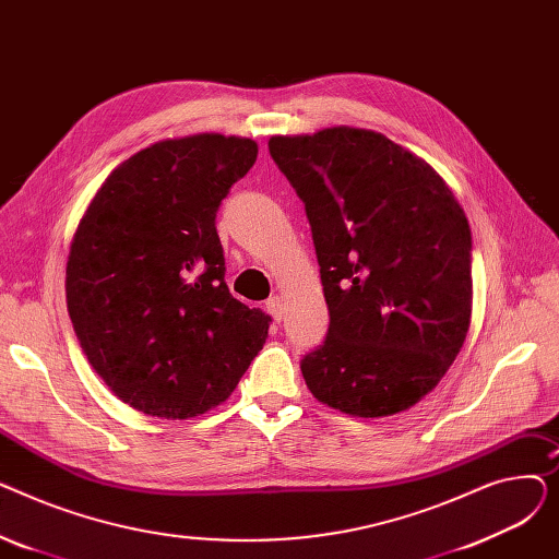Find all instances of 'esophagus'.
<instances>
[{
  "mask_svg": "<svg viewBox=\"0 0 559 559\" xmlns=\"http://www.w3.org/2000/svg\"><path fill=\"white\" fill-rule=\"evenodd\" d=\"M283 310H285V304H283L281 297H272V299L267 301V312H270L276 321L283 319Z\"/></svg>",
  "mask_w": 559,
  "mask_h": 559,
  "instance_id": "34e87169",
  "label": "esophagus"
}]
</instances>
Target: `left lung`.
Here are the masks:
<instances>
[{
    "mask_svg": "<svg viewBox=\"0 0 559 559\" xmlns=\"http://www.w3.org/2000/svg\"><path fill=\"white\" fill-rule=\"evenodd\" d=\"M306 203L331 312L301 360L312 396L348 417H392L437 388L474 308L472 228L424 158L388 135L331 127L272 135Z\"/></svg>",
    "mask_w": 559,
    "mask_h": 559,
    "instance_id": "left-lung-1",
    "label": "left lung"
}]
</instances>
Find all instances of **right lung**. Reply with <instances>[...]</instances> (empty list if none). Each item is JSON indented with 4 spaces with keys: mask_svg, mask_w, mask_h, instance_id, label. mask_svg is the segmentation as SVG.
I'll use <instances>...</instances> for the list:
<instances>
[{
    "mask_svg": "<svg viewBox=\"0 0 559 559\" xmlns=\"http://www.w3.org/2000/svg\"><path fill=\"white\" fill-rule=\"evenodd\" d=\"M258 142L197 133L144 146L87 203L66 267L68 312L87 362L133 409L192 419L224 403L270 317L233 299L215 215Z\"/></svg>",
    "mask_w": 559,
    "mask_h": 559,
    "instance_id": "add662e5",
    "label": "right lung"
}]
</instances>
